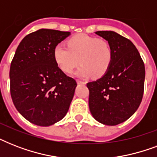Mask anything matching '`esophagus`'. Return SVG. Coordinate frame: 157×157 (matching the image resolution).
<instances>
[{"label": "esophagus", "mask_w": 157, "mask_h": 157, "mask_svg": "<svg viewBox=\"0 0 157 157\" xmlns=\"http://www.w3.org/2000/svg\"><path fill=\"white\" fill-rule=\"evenodd\" d=\"M76 82H77V84H78V85H86V82H85V81H79V80H77V81H76Z\"/></svg>", "instance_id": "obj_1"}]
</instances>
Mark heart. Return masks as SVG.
Returning a JSON list of instances; mask_svg holds the SVG:
<instances>
[{
  "instance_id": "1",
  "label": "heart",
  "mask_w": 157,
  "mask_h": 157,
  "mask_svg": "<svg viewBox=\"0 0 157 157\" xmlns=\"http://www.w3.org/2000/svg\"><path fill=\"white\" fill-rule=\"evenodd\" d=\"M54 59L63 72L70 73L81 64L76 75L80 77L103 76L112 61V49L107 40L77 34L67 40V47L59 44L54 49Z\"/></svg>"
}]
</instances>
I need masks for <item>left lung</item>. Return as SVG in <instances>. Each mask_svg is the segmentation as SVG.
<instances>
[{"label": "left lung", "mask_w": 157, "mask_h": 157, "mask_svg": "<svg viewBox=\"0 0 157 157\" xmlns=\"http://www.w3.org/2000/svg\"><path fill=\"white\" fill-rule=\"evenodd\" d=\"M95 34L109 42L113 56L107 72L87 84L90 111L97 121L117 125L134 115L141 103L145 67L129 39L113 31H98Z\"/></svg>", "instance_id": "1"}]
</instances>
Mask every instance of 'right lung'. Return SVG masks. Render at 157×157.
Masks as SVG:
<instances>
[{
	"label": "right lung",
	"instance_id": "obj_1",
	"mask_svg": "<svg viewBox=\"0 0 157 157\" xmlns=\"http://www.w3.org/2000/svg\"><path fill=\"white\" fill-rule=\"evenodd\" d=\"M69 32L39 29L19 43L10 70V94L18 112L28 121L50 126L68 111L76 87L57 66L54 49Z\"/></svg>",
	"mask_w": 157,
	"mask_h": 157
}]
</instances>
